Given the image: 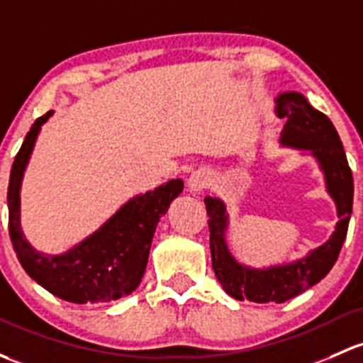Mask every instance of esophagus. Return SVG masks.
I'll return each mask as SVG.
<instances>
[{
  "instance_id": "1",
  "label": "esophagus",
  "mask_w": 363,
  "mask_h": 363,
  "mask_svg": "<svg viewBox=\"0 0 363 363\" xmlns=\"http://www.w3.org/2000/svg\"><path fill=\"white\" fill-rule=\"evenodd\" d=\"M208 184H211V177H208V174L205 170L193 172V174L189 175V179H188L189 191H194V193L203 191V189L207 188Z\"/></svg>"
}]
</instances>
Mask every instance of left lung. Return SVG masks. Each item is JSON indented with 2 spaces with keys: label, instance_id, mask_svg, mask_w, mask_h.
<instances>
[{
  "label": "left lung",
  "instance_id": "left-lung-1",
  "mask_svg": "<svg viewBox=\"0 0 363 363\" xmlns=\"http://www.w3.org/2000/svg\"><path fill=\"white\" fill-rule=\"evenodd\" d=\"M277 113L287 123L281 132V144L310 150L325 175L327 191L334 198L339 223L327 243L291 264L254 269L238 264L231 257L224 240L228 226L226 207L219 198L207 196L205 207L211 231L212 268L217 280L231 297L252 303H285L318 284L333 269L345 243L353 207V175L342 143L333 121L315 109L297 91H285L277 99Z\"/></svg>",
  "mask_w": 363,
  "mask_h": 363
}]
</instances>
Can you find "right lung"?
<instances>
[{
	"label": "right lung",
	"mask_w": 363,
	"mask_h": 363,
	"mask_svg": "<svg viewBox=\"0 0 363 363\" xmlns=\"http://www.w3.org/2000/svg\"><path fill=\"white\" fill-rule=\"evenodd\" d=\"M52 113L48 111L34 121L11 165L9 182L11 245L26 273L53 296L76 304L116 301L135 291L140 284L156 224L169 211L170 201L181 194L184 182L172 179L152 191L132 198L101 230L62 255L36 252L22 236L18 191L38 132Z\"/></svg>",
	"instance_id": "1"
}]
</instances>
